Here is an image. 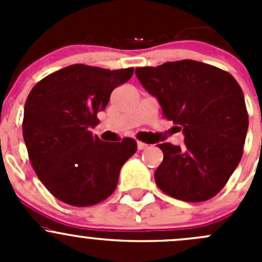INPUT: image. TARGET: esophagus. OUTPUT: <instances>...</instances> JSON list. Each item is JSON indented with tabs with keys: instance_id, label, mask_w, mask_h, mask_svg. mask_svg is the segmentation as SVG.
<instances>
[{
	"instance_id": "obj_1",
	"label": "esophagus",
	"mask_w": 262,
	"mask_h": 262,
	"mask_svg": "<svg viewBox=\"0 0 262 262\" xmlns=\"http://www.w3.org/2000/svg\"><path fill=\"white\" fill-rule=\"evenodd\" d=\"M137 146H138V149H139V150H142V149H146V148L148 147V144L143 143V142H141V141H138V143H137Z\"/></svg>"
}]
</instances>
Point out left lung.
Returning <instances> with one entry per match:
<instances>
[{
	"instance_id": "left-lung-1",
	"label": "left lung",
	"mask_w": 262,
	"mask_h": 262,
	"mask_svg": "<svg viewBox=\"0 0 262 262\" xmlns=\"http://www.w3.org/2000/svg\"><path fill=\"white\" fill-rule=\"evenodd\" d=\"M136 75L185 134L182 148L158 144L163 160L155 172L157 186L184 202L212 199L244 153L248 114L241 86L231 73L191 59L138 67Z\"/></svg>"
}]
</instances>
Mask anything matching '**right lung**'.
<instances>
[{
  "label": "right lung",
  "mask_w": 262,
  "mask_h": 262,
  "mask_svg": "<svg viewBox=\"0 0 262 262\" xmlns=\"http://www.w3.org/2000/svg\"><path fill=\"white\" fill-rule=\"evenodd\" d=\"M133 73V67L110 71L72 64L44 77L29 94L23 120L29 160L60 202L89 207L116 189L121 166L136 153L137 142H104L89 128L97 124L113 90Z\"/></svg>",
  "instance_id": "obj_1"
}]
</instances>
